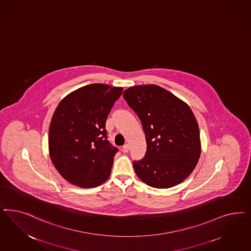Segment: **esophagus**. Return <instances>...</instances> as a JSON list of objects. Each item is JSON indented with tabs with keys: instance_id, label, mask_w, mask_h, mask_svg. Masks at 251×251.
I'll list each match as a JSON object with an SVG mask.
<instances>
[{
	"instance_id": "1",
	"label": "esophagus",
	"mask_w": 251,
	"mask_h": 251,
	"mask_svg": "<svg viewBox=\"0 0 251 251\" xmlns=\"http://www.w3.org/2000/svg\"><path fill=\"white\" fill-rule=\"evenodd\" d=\"M123 151L124 152H128L129 151V145L128 144H126L123 147Z\"/></svg>"
}]
</instances>
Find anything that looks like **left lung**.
I'll return each instance as SVG.
<instances>
[{"instance_id": "left-lung-1", "label": "left lung", "mask_w": 251, "mask_h": 251, "mask_svg": "<svg viewBox=\"0 0 251 251\" xmlns=\"http://www.w3.org/2000/svg\"><path fill=\"white\" fill-rule=\"evenodd\" d=\"M123 97L138 114L145 133V157L133 162L138 177L156 188L182 183L201 153L200 128L190 107L152 84L130 87Z\"/></svg>"}]
</instances>
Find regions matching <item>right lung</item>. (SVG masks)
<instances>
[{
    "mask_svg": "<svg viewBox=\"0 0 251 251\" xmlns=\"http://www.w3.org/2000/svg\"><path fill=\"white\" fill-rule=\"evenodd\" d=\"M123 88L90 84L66 95L49 127V154L69 183L95 187L111 175L117 152L107 140L106 119Z\"/></svg>",
    "mask_w": 251,
    "mask_h": 251,
    "instance_id": "1",
    "label": "right lung"
}]
</instances>
